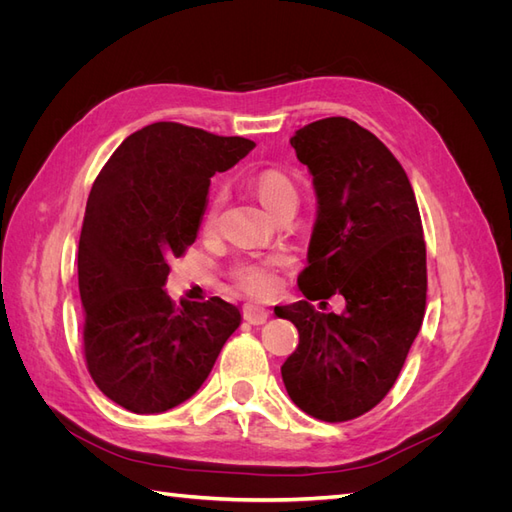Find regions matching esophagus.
Returning <instances> with one entry per match:
<instances>
[{
    "label": "esophagus",
    "mask_w": 512,
    "mask_h": 512,
    "mask_svg": "<svg viewBox=\"0 0 512 512\" xmlns=\"http://www.w3.org/2000/svg\"><path fill=\"white\" fill-rule=\"evenodd\" d=\"M243 318L250 324H265L269 318V309L256 303H245L243 305Z\"/></svg>",
    "instance_id": "1"
}]
</instances>
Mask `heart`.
<instances>
[{
	"mask_svg": "<svg viewBox=\"0 0 512 512\" xmlns=\"http://www.w3.org/2000/svg\"><path fill=\"white\" fill-rule=\"evenodd\" d=\"M250 185L256 192L258 200L269 213L280 209L282 205H297L299 192L294 188L292 179L280 168H262L250 175ZM224 205V190L215 188L207 196V205L203 209V228H213L218 222L220 209ZM286 265V258L280 254H273L258 260H245L235 269V280L252 292H265L273 284V271L275 267Z\"/></svg>",
	"mask_w": 512,
	"mask_h": 512,
	"instance_id": "heart-1",
	"label": "heart"
}]
</instances>
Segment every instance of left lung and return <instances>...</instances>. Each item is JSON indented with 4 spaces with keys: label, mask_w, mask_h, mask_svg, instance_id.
Wrapping results in <instances>:
<instances>
[{
    "label": "left lung",
    "mask_w": 512,
    "mask_h": 512,
    "mask_svg": "<svg viewBox=\"0 0 512 512\" xmlns=\"http://www.w3.org/2000/svg\"><path fill=\"white\" fill-rule=\"evenodd\" d=\"M290 145L316 192V222L299 288L307 301L275 307L299 331L282 365L290 399L309 416L342 423L391 391L421 331L427 256L406 170L369 130L327 117L294 132ZM342 293L347 309L311 305Z\"/></svg>",
    "instance_id": "8db88e82"
}]
</instances>
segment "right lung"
I'll return each mask as SVG.
<instances>
[{
	"instance_id": "right-lung-1",
	"label": "right lung",
	"mask_w": 512,
	"mask_h": 512,
	"mask_svg": "<svg viewBox=\"0 0 512 512\" xmlns=\"http://www.w3.org/2000/svg\"><path fill=\"white\" fill-rule=\"evenodd\" d=\"M256 147L173 121L130 134L100 170L79 239L83 344L115 404L160 414L190 399L241 324L237 305L168 297L170 258L196 241L209 183Z\"/></svg>"
}]
</instances>
